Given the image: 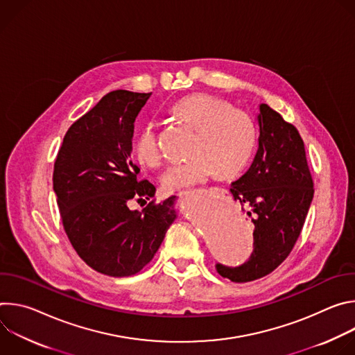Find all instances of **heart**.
<instances>
[{"label":"heart","instance_id":"obj_1","mask_svg":"<svg viewBox=\"0 0 355 355\" xmlns=\"http://www.w3.org/2000/svg\"><path fill=\"white\" fill-rule=\"evenodd\" d=\"M174 112L196 129L191 159L168 166L163 185L168 191L205 182L218 171L234 175L250 162L257 146V126L245 112L234 110L226 99L209 95H188L173 107ZM136 157L148 167L163 160V148L155 122H146L135 140Z\"/></svg>","mask_w":355,"mask_h":355}]
</instances>
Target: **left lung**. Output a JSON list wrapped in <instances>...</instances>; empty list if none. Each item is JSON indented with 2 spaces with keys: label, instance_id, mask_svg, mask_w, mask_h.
I'll list each match as a JSON object with an SVG mask.
<instances>
[{
  "label": "left lung",
  "instance_id": "left-lung-1",
  "mask_svg": "<svg viewBox=\"0 0 355 355\" xmlns=\"http://www.w3.org/2000/svg\"><path fill=\"white\" fill-rule=\"evenodd\" d=\"M259 150L230 192L254 223L250 259L237 267L216 264L233 282L271 274L289 256L313 199V178L297 129L267 104L260 105Z\"/></svg>",
  "mask_w": 355,
  "mask_h": 355
}]
</instances>
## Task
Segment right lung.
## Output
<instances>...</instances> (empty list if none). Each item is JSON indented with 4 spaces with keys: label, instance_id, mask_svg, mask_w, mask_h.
Returning a JSON list of instances; mask_svg holds the SVG:
<instances>
[{
    "label": "right lung",
    "instance_id": "1",
    "mask_svg": "<svg viewBox=\"0 0 355 355\" xmlns=\"http://www.w3.org/2000/svg\"><path fill=\"white\" fill-rule=\"evenodd\" d=\"M151 92L116 89L77 119L64 135L53 170V189L64 232L80 259L110 277L137 274L155 257L175 219L174 200H150L156 187L139 180L132 137ZM144 200V199H143Z\"/></svg>",
    "mask_w": 355,
    "mask_h": 355
}]
</instances>
